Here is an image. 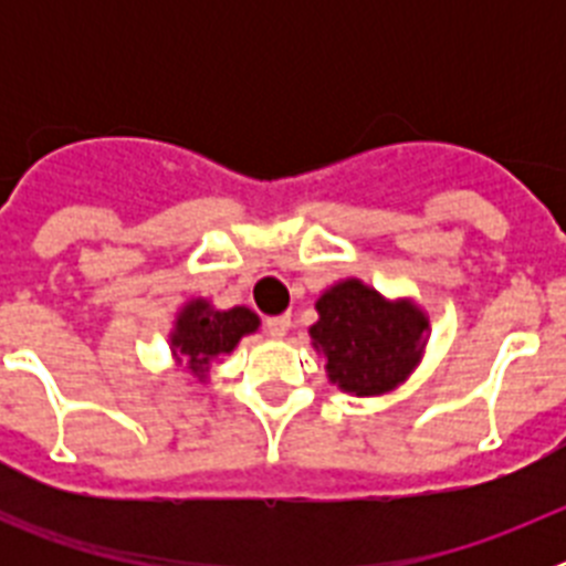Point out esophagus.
Returning a JSON list of instances; mask_svg holds the SVG:
<instances>
[{
  "label": "esophagus",
  "mask_w": 566,
  "mask_h": 566,
  "mask_svg": "<svg viewBox=\"0 0 566 566\" xmlns=\"http://www.w3.org/2000/svg\"><path fill=\"white\" fill-rule=\"evenodd\" d=\"M289 326H292V317H289V314H277V317L266 319V332L272 334V337H283V334L289 332Z\"/></svg>",
  "instance_id": "34e87169"
}]
</instances>
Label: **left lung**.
<instances>
[{
    "label": "left lung",
    "mask_w": 566,
    "mask_h": 566,
    "mask_svg": "<svg viewBox=\"0 0 566 566\" xmlns=\"http://www.w3.org/2000/svg\"><path fill=\"white\" fill-rule=\"evenodd\" d=\"M314 345L326 354L328 377L357 397L382 394L402 382L419 359L422 312L388 303L359 280H345L317 300Z\"/></svg>",
    "instance_id": "left-lung-1"
}]
</instances>
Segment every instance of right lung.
<instances>
[{
    "label": "right lung",
    "instance_id": "right-lung-1",
    "mask_svg": "<svg viewBox=\"0 0 566 566\" xmlns=\"http://www.w3.org/2000/svg\"><path fill=\"white\" fill-rule=\"evenodd\" d=\"M254 328H258V314L249 308L238 306L229 312H212L203 300H198L184 308L175 326L172 345L187 357L189 368L201 374L209 359L232 352L238 339Z\"/></svg>",
    "mask_w": 566,
    "mask_h": 566
}]
</instances>
